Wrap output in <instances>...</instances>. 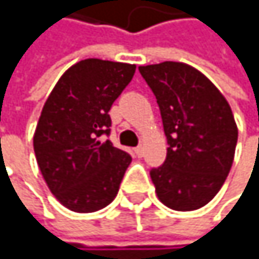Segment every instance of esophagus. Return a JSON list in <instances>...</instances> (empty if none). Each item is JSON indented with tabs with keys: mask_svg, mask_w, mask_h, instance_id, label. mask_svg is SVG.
I'll return each mask as SVG.
<instances>
[{
	"mask_svg": "<svg viewBox=\"0 0 259 259\" xmlns=\"http://www.w3.org/2000/svg\"><path fill=\"white\" fill-rule=\"evenodd\" d=\"M134 151H135L137 157H143V154H144V149H143V146H138V147H135Z\"/></svg>",
	"mask_w": 259,
	"mask_h": 259,
	"instance_id": "1",
	"label": "esophagus"
}]
</instances>
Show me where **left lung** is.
Wrapping results in <instances>:
<instances>
[{"label":"left lung","mask_w":259,"mask_h":259,"mask_svg":"<svg viewBox=\"0 0 259 259\" xmlns=\"http://www.w3.org/2000/svg\"><path fill=\"white\" fill-rule=\"evenodd\" d=\"M157 98L167 154L151 169L158 199L177 211L210 202L233 164L238 127L222 93L196 68L180 62L140 66Z\"/></svg>","instance_id":"8db88e82"}]
</instances>
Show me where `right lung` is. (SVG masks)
I'll list each match as a JSON object with an SVG mask.
<instances>
[{"label": "right lung", "instance_id": "1", "mask_svg": "<svg viewBox=\"0 0 259 259\" xmlns=\"http://www.w3.org/2000/svg\"><path fill=\"white\" fill-rule=\"evenodd\" d=\"M135 65L85 59L63 73L46 99L34 134V152L46 185L76 213L110 203L132 157L110 140L112 104Z\"/></svg>", "mask_w": 259, "mask_h": 259}]
</instances>
